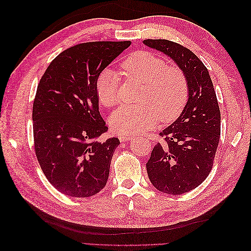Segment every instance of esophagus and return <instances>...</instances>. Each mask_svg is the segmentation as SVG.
Instances as JSON below:
<instances>
[{"label": "esophagus", "instance_id": "esophagus-1", "mask_svg": "<svg viewBox=\"0 0 251 251\" xmlns=\"http://www.w3.org/2000/svg\"><path fill=\"white\" fill-rule=\"evenodd\" d=\"M119 139H120V141H123V142L130 141V140L133 139V136H131V135H119Z\"/></svg>", "mask_w": 251, "mask_h": 251}]
</instances>
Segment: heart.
Wrapping results in <instances>:
<instances>
[{"instance_id": "1", "label": "heart", "mask_w": 251, "mask_h": 251, "mask_svg": "<svg viewBox=\"0 0 251 251\" xmlns=\"http://www.w3.org/2000/svg\"><path fill=\"white\" fill-rule=\"evenodd\" d=\"M126 78L142 83L137 104H126L113 113L110 125L119 134L134 135L153 126L159 119L171 123L183 111L189 87L183 70L168 66L160 56L149 51H137L121 63ZM119 74L112 68L102 70L96 78V94L104 107L119 102Z\"/></svg>"}]
</instances>
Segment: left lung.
I'll return each instance as SVG.
<instances>
[{
    "label": "left lung",
    "instance_id": "left-lung-1",
    "mask_svg": "<svg viewBox=\"0 0 251 251\" xmlns=\"http://www.w3.org/2000/svg\"><path fill=\"white\" fill-rule=\"evenodd\" d=\"M143 44L170 56L185 73L189 93L180 116L160 133L147 163L159 192L181 195L198 187L212 169L221 133V114L207 68L195 53L168 40Z\"/></svg>",
    "mask_w": 251,
    "mask_h": 251
}]
</instances>
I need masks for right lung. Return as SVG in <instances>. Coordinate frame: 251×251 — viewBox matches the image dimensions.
Listing matches in <instances>:
<instances>
[{"mask_svg": "<svg viewBox=\"0 0 251 251\" xmlns=\"http://www.w3.org/2000/svg\"><path fill=\"white\" fill-rule=\"evenodd\" d=\"M131 42H90L52 60L37 86L32 109L35 155L58 192L88 198L107 184L119 139L96 140L108 131L98 110L96 78Z\"/></svg>", "mask_w": 251, "mask_h": 251, "instance_id": "1", "label": "right lung"}]
</instances>
